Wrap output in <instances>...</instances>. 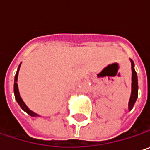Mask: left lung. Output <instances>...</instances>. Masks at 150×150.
Wrapping results in <instances>:
<instances>
[{"mask_svg":"<svg viewBox=\"0 0 150 150\" xmlns=\"http://www.w3.org/2000/svg\"><path fill=\"white\" fill-rule=\"evenodd\" d=\"M131 62V66H132V89H131V96L129 98V109L131 110L134 107L135 101L138 97V80H137V75L134 68V62L132 60Z\"/></svg>","mask_w":150,"mask_h":150,"instance_id":"8db88e82","label":"left lung"}]
</instances>
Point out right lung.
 Masks as SVG:
<instances>
[{
	"instance_id": "obj_1",
	"label": "right lung",
	"mask_w": 150,
	"mask_h": 150,
	"mask_svg": "<svg viewBox=\"0 0 150 150\" xmlns=\"http://www.w3.org/2000/svg\"><path fill=\"white\" fill-rule=\"evenodd\" d=\"M20 66L21 64L19 65V68H18V70L16 72V75L15 76V83H14V93H15V100L17 101L18 104L20 105V107L21 108V109H23L26 113H28L29 115L31 116H37L38 115L35 114V112L31 111L28 107L27 105L24 103V102L22 101L21 97L20 96V93H19V89H18V84H17V79H18V72H19V69H20Z\"/></svg>"
}]
</instances>
